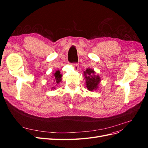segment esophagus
Returning a JSON list of instances; mask_svg holds the SVG:
<instances>
[{"instance_id": "esophagus-1", "label": "esophagus", "mask_w": 148, "mask_h": 148, "mask_svg": "<svg viewBox=\"0 0 148 148\" xmlns=\"http://www.w3.org/2000/svg\"><path fill=\"white\" fill-rule=\"evenodd\" d=\"M73 66L74 69L76 70H78L79 69V65H78V64H73Z\"/></svg>"}]
</instances>
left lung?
<instances>
[{
    "label": "left lung",
    "mask_w": 148,
    "mask_h": 148,
    "mask_svg": "<svg viewBox=\"0 0 148 148\" xmlns=\"http://www.w3.org/2000/svg\"><path fill=\"white\" fill-rule=\"evenodd\" d=\"M83 73L88 90L89 91H96L99 88V84L101 80V77L98 75H96V71L90 68L87 69Z\"/></svg>",
    "instance_id": "8db88e82"
}]
</instances>
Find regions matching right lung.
Returning a JSON list of instances; mask_svg holds the SVG:
<instances>
[{
    "mask_svg": "<svg viewBox=\"0 0 148 148\" xmlns=\"http://www.w3.org/2000/svg\"><path fill=\"white\" fill-rule=\"evenodd\" d=\"M62 75L60 74V71L59 70H57L55 73H53V75L52 76V78H53V81L54 82L53 84H56V85H57L58 84H59L62 80ZM52 89H56V87L53 86L51 88Z\"/></svg>",
    "mask_w": 148,
    "mask_h": 148,
    "instance_id": "right-lung-1",
    "label": "right lung"
}]
</instances>
